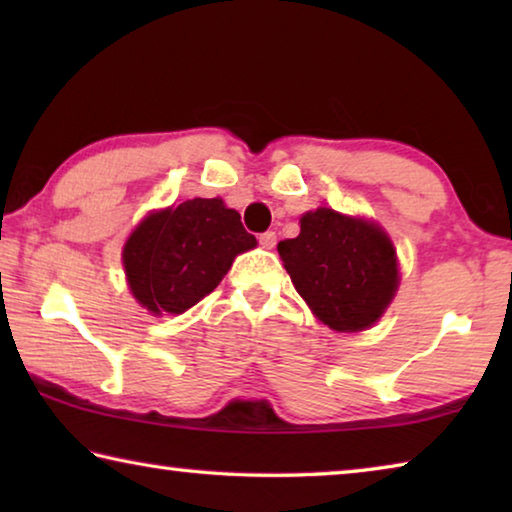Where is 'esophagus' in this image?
<instances>
[{
	"instance_id": "34e87169",
	"label": "esophagus",
	"mask_w": 512,
	"mask_h": 512,
	"mask_svg": "<svg viewBox=\"0 0 512 512\" xmlns=\"http://www.w3.org/2000/svg\"><path fill=\"white\" fill-rule=\"evenodd\" d=\"M275 241H277V235L273 230H266V232H262V235H259V244H262L264 248H273Z\"/></svg>"
}]
</instances>
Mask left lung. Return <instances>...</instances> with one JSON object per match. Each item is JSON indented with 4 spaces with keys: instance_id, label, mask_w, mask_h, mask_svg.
Segmentation results:
<instances>
[{
    "instance_id": "left-lung-1",
    "label": "left lung",
    "mask_w": 512,
    "mask_h": 512,
    "mask_svg": "<svg viewBox=\"0 0 512 512\" xmlns=\"http://www.w3.org/2000/svg\"><path fill=\"white\" fill-rule=\"evenodd\" d=\"M277 253L314 316L336 332L375 325L400 284L391 237L332 207L302 214L300 235L280 241Z\"/></svg>"
}]
</instances>
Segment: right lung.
Masks as SVG:
<instances>
[{"label":"right lung","instance_id":"right-lung-1","mask_svg":"<svg viewBox=\"0 0 512 512\" xmlns=\"http://www.w3.org/2000/svg\"><path fill=\"white\" fill-rule=\"evenodd\" d=\"M255 246L237 210L221 198H192L144 216L121 259L144 309L153 316L183 314L219 287L237 255Z\"/></svg>","mask_w":512,"mask_h":512}]
</instances>
